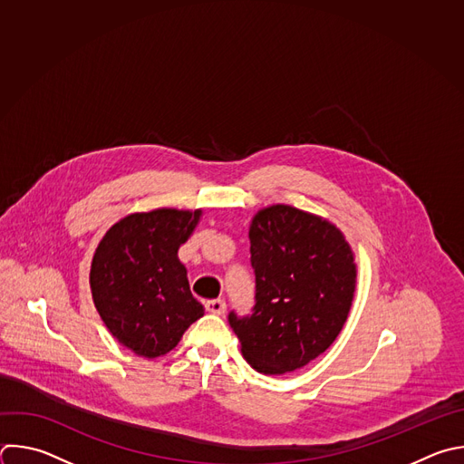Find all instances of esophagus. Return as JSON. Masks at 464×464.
Listing matches in <instances>:
<instances>
[{"label":"esophagus","instance_id":"34e87169","mask_svg":"<svg viewBox=\"0 0 464 464\" xmlns=\"http://www.w3.org/2000/svg\"><path fill=\"white\" fill-rule=\"evenodd\" d=\"M206 310L213 315H224L226 314V302L222 298H211L206 302Z\"/></svg>","mask_w":464,"mask_h":464}]
</instances>
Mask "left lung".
Wrapping results in <instances>:
<instances>
[{
    "mask_svg": "<svg viewBox=\"0 0 464 464\" xmlns=\"http://www.w3.org/2000/svg\"><path fill=\"white\" fill-rule=\"evenodd\" d=\"M255 305L229 312L244 359L280 375L324 353L341 334L353 300L357 269L343 233L291 206L256 213L249 227Z\"/></svg>",
    "mask_w": 464,
    "mask_h": 464,
    "instance_id": "8db88e82",
    "label": "left lung"
}]
</instances>
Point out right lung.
<instances>
[{"label": "right lung", "mask_w": 464, "mask_h": 464, "mask_svg": "<svg viewBox=\"0 0 464 464\" xmlns=\"http://www.w3.org/2000/svg\"><path fill=\"white\" fill-rule=\"evenodd\" d=\"M200 215V209L134 213L116 222L96 247L94 305L112 337L140 357L166 355L204 315L179 260V247Z\"/></svg>", "instance_id": "1"}]
</instances>
